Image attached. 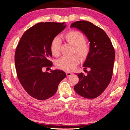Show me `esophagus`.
I'll list each match as a JSON object with an SVG mask.
<instances>
[{
  "mask_svg": "<svg viewBox=\"0 0 130 130\" xmlns=\"http://www.w3.org/2000/svg\"><path fill=\"white\" fill-rule=\"evenodd\" d=\"M66 74H67V76L68 77H69V76H72V73H71V72H66Z\"/></svg>",
  "mask_w": 130,
  "mask_h": 130,
  "instance_id": "34e87169",
  "label": "esophagus"
}]
</instances>
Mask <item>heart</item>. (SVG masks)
<instances>
[{"mask_svg": "<svg viewBox=\"0 0 130 130\" xmlns=\"http://www.w3.org/2000/svg\"><path fill=\"white\" fill-rule=\"evenodd\" d=\"M62 37L65 41L73 46V53H76L82 60H86L90 53V46L84 42L85 37L81 32L75 30L69 31L63 34ZM61 44V40L58 37H55L52 40L50 49L53 56H59ZM77 55H73L70 57H62L57 60L56 65L59 69L65 71H71L80 62V58Z\"/></svg>", "mask_w": 130, "mask_h": 130, "instance_id": "b5f03b06", "label": "heart"}]
</instances>
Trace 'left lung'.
I'll use <instances>...</instances> for the list:
<instances>
[{"mask_svg":"<svg viewBox=\"0 0 130 130\" xmlns=\"http://www.w3.org/2000/svg\"><path fill=\"white\" fill-rule=\"evenodd\" d=\"M84 34L90 42V53L84 63V69L89 68L87 75L76 74L78 83L74 87L79 95L87 99L100 96L109 85L112 76L115 50L111 40L102 28L86 21H77L70 26Z\"/></svg>","mask_w":130,"mask_h":130,"instance_id":"8db88e82","label":"left lung"}]
</instances>
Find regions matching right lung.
I'll list each match as a JSON object with an SVG mask.
<instances>
[{"label": "right lung", "instance_id": "1", "mask_svg": "<svg viewBox=\"0 0 130 130\" xmlns=\"http://www.w3.org/2000/svg\"><path fill=\"white\" fill-rule=\"evenodd\" d=\"M65 27V23H38L26 31L17 45L15 64L18 78L26 92L37 100L53 96L67 76L61 70L43 72V68L53 65L49 60L51 41Z\"/></svg>", "mask_w": 130, "mask_h": 130}]
</instances>
